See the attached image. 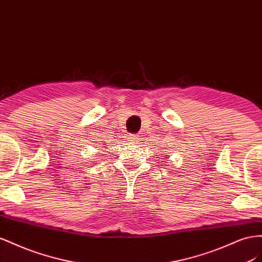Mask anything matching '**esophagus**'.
Returning <instances> with one entry per match:
<instances>
[{
	"label": "esophagus",
	"instance_id": "esophagus-1",
	"mask_svg": "<svg viewBox=\"0 0 262 262\" xmlns=\"http://www.w3.org/2000/svg\"><path fill=\"white\" fill-rule=\"evenodd\" d=\"M139 139H140V136H139V135H136V134H130V135H128L129 143L136 144V143H138Z\"/></svg>",
	"mask_w": 262,
	"mask_h": 262
}]
</instances>
